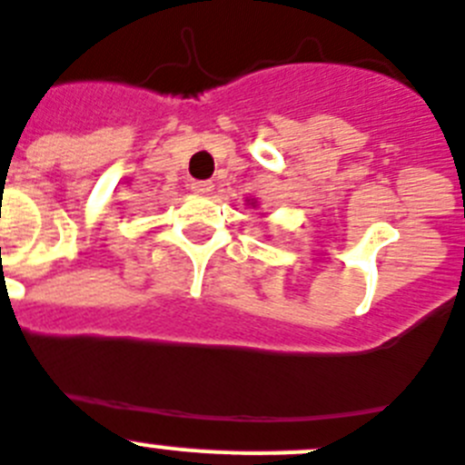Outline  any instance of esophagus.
Here are the masks:
<instances>
[{"instance_id": "esophagus-1", "label": "esophagus", "mask_w": 465, "mask_h": 465, "mask_svg": "<svg viewBox=\"0 0 465 465\" xmlns=\"http://www.w3.org/2000/svg\"><path fill=\"white\" fill-rule=\"evenodd\" d=\"M190 190L194 192V194H211V192L215 190V185H213L211 181H192Z\"/></svg>"}]
</instances>
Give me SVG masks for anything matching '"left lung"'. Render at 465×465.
<instances>
[{
	"label": "left lung",
	"instance_id": "1",
	"mask_svg": "<svg viewBox=\"0 0 465 465\" xmlns=\"http://www.w3.org/2000/svg\"><path fill=\"white\" fill-rule=\"evenodd\" d=\"M250 206H254V202H252V203H250Z\"/></svg>",
	"mask_w": 465,
	"mask_h": 465
}]
</instances>
